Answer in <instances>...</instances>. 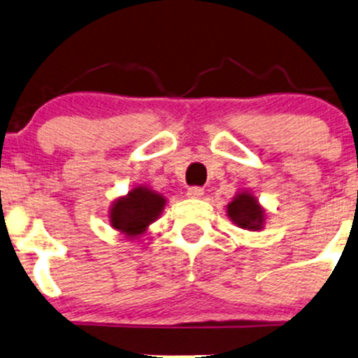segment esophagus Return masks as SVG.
<instances>
[{
    "mask_svg": "<svg viewBox=\"0 0 358 358\" xmlns=\"http://www.w3.org/2000/svg\"><path fill=\"white\" fill-rule=\"evenodd\" d=\"M187 196L192 197V199H199V197L204 196V189H201V187H190L187 190Z\"/></svg>",
    "mask_w": 358,
    "mask_h": 358,
    "instance_id": "esophagus-1",
    "label": "esophagus"
}]
</instances>
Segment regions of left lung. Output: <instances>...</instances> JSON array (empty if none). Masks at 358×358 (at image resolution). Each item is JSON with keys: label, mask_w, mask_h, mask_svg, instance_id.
Listing matches in <instances>:
<instances>
[{"label": "left lung", "mask_w": 358, "mask_h": 358, "mask_svg": "<svg viewBox=\"0 0 358 358\" xmlns=\"http://www.w3.org/2000/svg\"><path fill=\"white\" fill-rule=\"evenodd\" d=\"M227 216L239 229L251 232H258L266 223L265 209L249 190H239L234 196V199L227 204Z\"/></svg>", "instance_id": "obj_1"}]
</instances>
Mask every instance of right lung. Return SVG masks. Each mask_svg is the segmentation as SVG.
Wrapping results in <instances>:
<instances>
[{"instance_id": "add662e5", "label": "right lung", "mask_w": 358, "mask_h": 358, "mask_svg": "<svg viewBox=\"0 0 358 358\" xmlns=\"http://www.w3.org/2000/svg\"><path fill=\"white\" fill-rule=\"evenodd\" d=\"M166 206L164 196L150 187L138 185L126 196L117 197L109 209V223L126 239L135 241L147 232L150 223L161 216Z\"/></svg>"}]
</instances>
